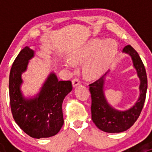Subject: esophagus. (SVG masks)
<instances>
[{"mask_svg": "<svg viewBox=\"0 0 152 152\" xmlns=\"http://www.w3.org/2000/svg\"><path fill=\"white\" fill-rule=\"evenodd\" d=\"M72 84H73V87H76V86L79 85V84H81V82L78 78H75V79H73V80H72Z\"/></svg>", "mask_w": 152, "mask_h": 152, "instance_id": "34e87169", "label": "esophagus"}]
</instances>
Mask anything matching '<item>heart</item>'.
Here are the masks:
<instances>
[{
	"instance_id": "heart-1",
	"label": "heart",
	"mask_w": 152,
	"mask_h": 152,
	"mask_svg": "<svg viewBox=\"0 0 152 152\" xmlns=\"http://www.w3.org/2000/svg\"><path fill=\"white\" fill-rule=\"evenodd\" d=\"M118 49L117 42L113 39H95L74 52L71 60L75 63H82L92 58L84 67V73L89 78H98L109 68L117 54ZM67 65L72 66L73 64L68 61Z\"/></svg>"
}]
</instances>
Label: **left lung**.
I'll return each mask as SVG.
<instances>
[{
    "instance_id": "1",
    "label": "left lung",
    "mask_w": 152,
    "mask_h": 152,
    "mask_svg": "<svg viewBox=\"0 0 152 152\" xmlns=\"http://www.w3.org/2000/svg\"><path fill=\"white\" fill-rule=\"evenodd\" d=\"M123 51L132 56L140 79V95L134 106L126 111L121 112L114 110L107 104L103 92L104 77L107 73L89 85L92 99V120L99 129L109 133L122 132L135 123L141 113L146 96V72L140 56L130 45L124 47Z\"/></svg>"
}]
</instances>
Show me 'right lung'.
<instances>
[{"label": "right lung", "mask_w": 152, "mask_h": 152, "mask_svg": "<svg viewBox=\"0 0 152 152\" xmlns=\"http://www.w3.org/2000/svg\"><path fill=\"white\" fill-rule=\"evenodd\" d=\"M34 51L23 48L12 64L10 74V100L14 120L34 138L49 137L59 132L64 124L62 102L72 90L70 81H59L51 73L36 99L26 100L20 90L21 73L25 71Z\"/></svg>", "instance_id": "add662e5"}]
</instances>
